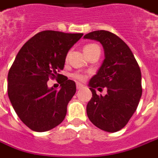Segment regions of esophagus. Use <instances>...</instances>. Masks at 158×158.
Wrapping results in <instances>:
<instances>
[{
    "mask_svg": "<svg viewBox=\"0 0 158 158\" xmlns=\"http://www.w3.org/2000/svg\"><path fill=\"white\" fill-rule=\"evenodd\" d=\"M83 88V85L82 84H81V83H77V89L78 90L79 89H81Z\"/></svg>",
    "mask_w": 158,
    "mask_h": 158,
    "instance_id": "34e87169",
    "label": "esophagus"
}]
</instances>
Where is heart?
<instances>
[{
    "label": "heart",
    "mask_w": 158,
    "mask_h": 158,
    "mask_svg": "<svg viewBox=\"0 0 158 158\" xmlns=\"http://www.w3.org/2000/svg\"><path fill=\"white\" fill-rule=\"evenodd\" d=\"M95 47H98L97 44H87V45H85L84 48H83V52H84V53L86 54L87 52H89V51L93 50L94 48H95ZM68 56H69V54L67 55V57H68ZM71 77H72V78H74L75 80H77V81H84V80L86 79L85 75H84V74H82V73H79V72L74 73V74L71 75Z\"/></svg>",
    "instance_id": "1"
}]
</instances>
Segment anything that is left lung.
<instances>
[{"label":"left lung","mask_w":158,"mask_h":158,"mask_svg":"<svg viewBox=\"0 0 158 158\" xmlns=\"http://www.w3.org/2000/svg\"><path fill=\"white\" fill-rule=\"evenodd\" d=\"M84 39L99 41L104 48L105 59L89 81L92 98L87 114L95 127L108 132L121 130L138 107L142 95L141 71L132 52L118 36L108 31L89 32ZM106 87V96H98Z\"/></svg>","instance_id":"8db88e82"}]
</instances>
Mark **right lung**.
<instances>
[{
  "label": "right lung",
  "instance_id": "1",
  "mask_svg": "<svg viewBox=\"0 0 158 158\" xmlns=\"http://www.w3.org/2000/svg\"><path fill=\"white\" fill-rule=\"evenodd\" d=\"M82 33L38 32L18 52L7 75V94L20 120L31 130L46 131L64 119L76 83L63 77L60 90L49 89V78H58L69 50Z\"/></svg>",
  "mask_w": 158,
  "mask_h": 158
}]
</instances>
